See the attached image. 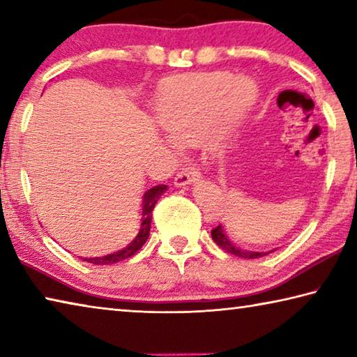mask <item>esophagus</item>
I'll return each instance as SVG.
<instances>
[{
    "label": "esophagus",
    "instance_id": "esophagus-1",
    "mask_svg": "<svg viewBox=\"0 0 357 357\" xmlns=\"http://www.w3.org/2000/svg\"><path fill=\"white\" fill-rule=\"evenodd\" d=\"M198 176H200V173H198L197 168L184 167V168H181V172L176 174V178H174V185L181 187V185L192 184L193 181L198 179Z\"/></svg>",
    "mask_w": 357,
    "mask_h": 357
}]
</instances>
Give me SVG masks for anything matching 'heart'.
I'll use <instances>...</instances> for the list:
<instances>
[{"label": "heart", "instance_id": "b5f03b06", "mask_svg": "<svg viewBox=\"0 0 357 357\" xmlns=\"http://www.w3.org/2000/svg\"><path fill=\"white\" fill-rule=\"evenodd\" d=\"M257 96L255 84L236 80L227 72L184 75L165 89L159 105V119L174 142L190 144L206 135L211 123L222 110L229 123L236 121ZM222 135L213 140L219 148Z\"/></svg>", "mask_w": 357, "mask_h": 357}]
</instances>
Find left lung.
I'll use <instances>...</instances> for the list:
<instances>
[{
    "label": "left lung",
    "instance_id": "left-lung-1",
    "mask_svg": "<svg viewBox=\"0 0 357 357\" xmlns=\"http://www.w3.org/2000/svg\"><path fill=\"white\" fill-rule=\"evenodd\" d=\"M211 236H213L214 243H215L217 245H219V247H222L223 250L228 252V253H231V255H236V257H239V258L253 259V258L264 257V255H268V253L274 252V250H271V252H247V250H239L238 247L233 245L231 241H229V239L225 236V231H223V229H222V225H217L215 228L211 229Z\"/></svg>",
    "mask_w": 357,
    "mask_h": 357
}]
</instances>
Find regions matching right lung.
<instances>
[{
    "label": "right lung",
    "instance_id": "add662e5",
    "mask_svg": "<svg viewBox=\"0 0 357 357\" xmlns=\"http://www.w3.org/2000/svg\"><path fill=\"white\" fill-rule=\"evenodd\" d=\"M167 190V185L160 184V185H154L153 189H149L148 192H144L143 195V213H142V227L140 231H138L137 238L132 241L130 245L126 247V249L119 250L116 253H112V255L107 257H100V258H84L83 261H88L91 264H113L118 261H123V259H128L132 255L142 249L143 244L146 243L149 238V229H151V219H153V209L155 206L159 197Z\"/></svg>",
    "mask_w": 357,
    "mask_h": 357
}]
</instances>
